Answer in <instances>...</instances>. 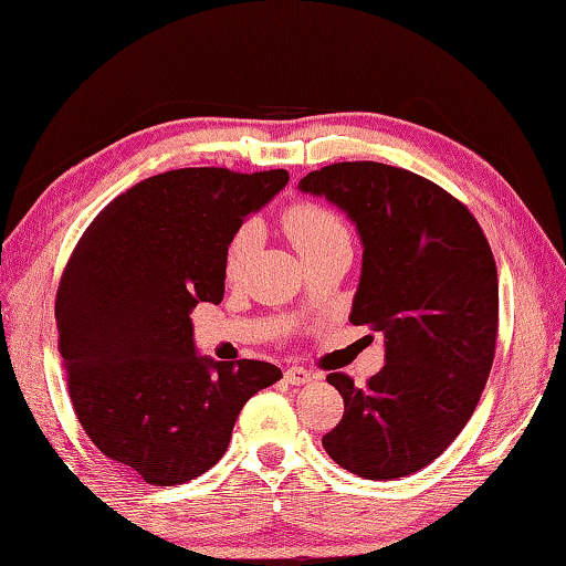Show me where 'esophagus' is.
I'll use <instances>...</instances> for the list:
<instances>
[{
    "instance_id": "obj_1",
    "label": "esophagus",
    "mask_w": 566,
    "mask_h": 566,
    "mask_svg": "<svg viewBox=\"0 0 566 566\" xmlns=\"http://www.w3.org/2000/svg\"><path fill=\"white\" fill-rule=\"evenodd\" d=\"M284 380L290 385H308L312 380H316V375L306 368H298V365H292V368H286Z\"/></svg>"
}]
</instances>
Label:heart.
<instances>
[{"label": "heart", "instance_id": "obj_1", "mask_svg": "<svg viewBox=\"0 0 566 566\" xmlns=\"http://www.w3.org/2000/svg\"><path fill=\"white\" fill-rule=\"evenodd\" d=\"M284 230L298 254L324 245L328 240L346 238V228L331 210L314 203H296L284 213ZM252 232L245 228L232 238L228 248V274H240L250 258Z\"/></svg>", "mask_w": 566, "mask_h": 566}]
</instances>
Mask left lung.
<instances>
[{
  "label": "left lung",
  "mask_w": 566,
  "mask_h": 566,
  "mask_svg": "<svg viewBox=\"0 0 566 566\" xmlns=\"http://www.w3.org/2000/svg\"><path fill=\"white\" fill-rule=\"evenodd\" d=\"M298 191L356 226L363 262L348 318L385 336V368L365 390L328 375L346 407L321 444L363 479H402L444 453L481 400L497 334L493 252L467 206L397 166L331 164Z\"/></svg>",
  "instance_id": "obj_1"
}]
</instances>
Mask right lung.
I'll use <instances>...</instances> for the list:
<instances>
[{
	"label": "right lung",
	"instance_id": "right-lung-1",
	"mask_svg": "<svg viewBox=\"0 0 566 566\" xmlns=\"http://www.w3.org/2000/svg\"><path fill=\"white\" fill-rule=\"evenodd\" d=\"M290 181L284 169H176L132 186L77 242L55 298L71 400L93 444L151 485L216 467L240 409L282 378L193 340L196 304H220L228 245Z\"/></svg>",
	"mask_w": 566,
	"mask_h": 566
}]
</instances>
